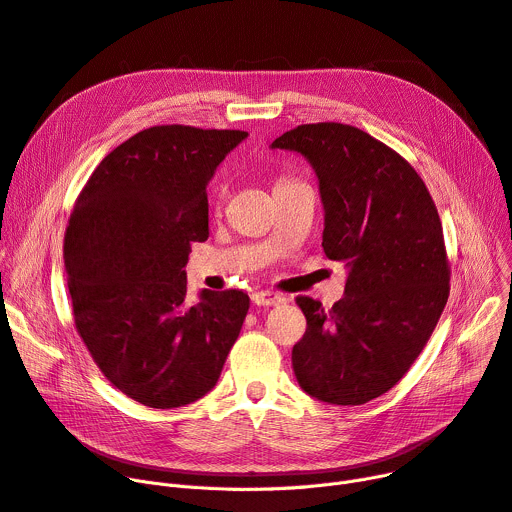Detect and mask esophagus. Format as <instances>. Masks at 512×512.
<instances>
[{"instance_id":"obj_1","label":"esophagus","mask_w":512,"mask_h":512,"mask_svg":"<svg viewBox=\"0 0 512 512\" xmlns=\"http://www.w3.org/2000/svg\"><path fill=\"white\" fill-rule=\"evenodd\" d=\"M283 302V295L275 291H256L252 293V304L256 306H279Z\"/></svg>"}]
</instances>
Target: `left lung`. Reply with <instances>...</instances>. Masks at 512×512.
Returning a JSON list of instances; mask_svg holds the SVG:
<instances>
[{"label":"left lung","instance_id":"left-lung-1","mask_svg":"<svg viewBox=\"0 0 512 512\" xmlns=\"http://www.w3.org/2000/svg\"><path fill=\"white\" fill-rule=\"evenodd\" d=\"M270 148L302 155L324 208L322 248L347 268L330 310L297 297L306 333L291 351L304 393L364 405L393 388L422 353L448 299V260L434 200L393 148L343 124H306Z\"/></svg>","mask_w":512,"mask_h":512}]
</instances>
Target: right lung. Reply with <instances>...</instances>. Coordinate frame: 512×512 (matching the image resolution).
<instances>
[{
	"label": "right lung",
	"mask_w": 512,
	"mask_h": 512,
	"mask_svg": "<svg viewBox=\"0 0 512 512\" xmlns=\"http://www.w3.org/2000/svg\"><path fill=\"white\" fill-rule=\"evenodd\" d=\"M239 130L155 126L119 144L80 192L66 231L78 333L107 380L155 409L217 384L250 308L244 291L188 299L190 244L206 242V186Z\"/></svg>",
	"instance_id": "obj_1"
}]
</instances>
